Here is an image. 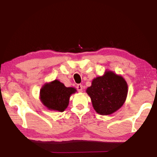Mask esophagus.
<instances>
[{
	"mask_svg": "<svg viewBox=\"0 0 157 157\" xmlns=\"http://www.w3.org/2000/svg\"><path fill=\"white\" fill-rule=\"evenodd\" d=\"M82 87H83V86H82V84H78V86H77V89H78V91L79 92H82V90H83Z\"/></svg>",
	"mask_w": 157,
	"mask_h": 157,
	"instance_id": "1",
	"label": "esophagus"
}]
</instances>
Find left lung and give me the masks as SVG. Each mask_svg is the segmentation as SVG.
<instances>
[{"mask_svg": "<svg viewBox=\"0 0 157 157\" xmlns=\"http://www.w3.org/2000/svg\"><path fill=\"white\" fill-rule=\"evenodd\" d=\"M128 84L122 76L106 71L92 80L86 92L96 113L109 115L121 107L128 95Z\"/></svg>", "mask_w": 157, "mask_h": 157, "instance_id": "8db88e82", "label": "left lung"}]
</instances>
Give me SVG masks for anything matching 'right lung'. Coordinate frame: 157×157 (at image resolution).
Segmentation results:
<instances>
[{
	"mask_svg": "<svg viewBox=\"0 0 157 157\" xmlns=\"http://www.w3.org/2000/svg\"><path fill=\"white\" fill-rule=\"evenodd\" d=\"M74 88H67L57 79L46 83L40 92V98L49 110L63 112L68 106L69 98L76 92Z\"/></svg>",
	"mask_w": 157,
	"mask_h": 157,
	"instance_id": "right-lung-1",
	"label": "right lung"
}]
</instances>
